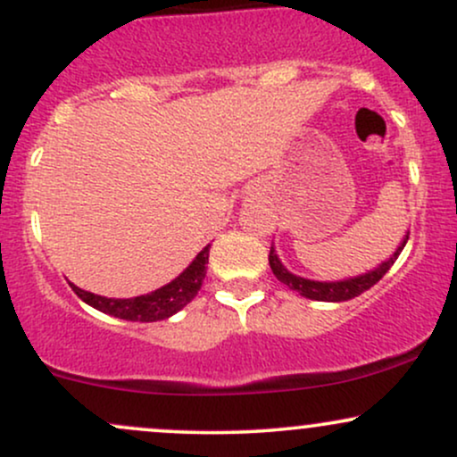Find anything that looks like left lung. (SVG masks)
<instances>
[{
    "instance_id": "obj_1",
    "label": "left lung",
    "mask_w": 457,
    "mask_h": 457,
    "mask_svg": "<svg viewBox=\"0 0 457 457\" xmlns=\"http://www.w3.org/2000/svg\"><path fill=\"white\" fill-rule=\"evenodd\" d=\"M408 243V232L403 234V238L397 245V249L386 258L385 262H380L376 269L361 272V275L354 277H345V279H337V281H316V279H307V277L295 275L292 270H287L283 266V262L277 255L275 245L270 246V255H269V264L275 277L279 279L283 286H287L290 290L298 292L301 296L312 298V301H324V303H342V301H350V298L363 295L365 290H370L374 283H378L382 277L386 275V270L391 269L393 262L397 260V255L402 253V249Z\"/></svg>"
}]
</instances>
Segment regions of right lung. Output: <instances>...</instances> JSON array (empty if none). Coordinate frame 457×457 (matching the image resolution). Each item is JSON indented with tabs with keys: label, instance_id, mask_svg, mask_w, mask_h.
Masks as SVG:
<instances>
[{
	"label": "right lung",
	"instance_id": "right-lung-1",
	"mask_svg": "<svg viewBox=\"0 0 457 457\" xmlns=\"http://www.w3.org/2000/svg\"><path fill=\"white\" fill-rule=\"evenodd\" d=\"M208 253H211V245L204 246V249L195 255V260H193L176 279L165 283L159 290L148 292V295L141 296L107 298L81 290L75 283H71V286L83 303L98 309V312L109 313V316L130 320V322H159V320H167L174 316V313L180 312L182 307H187L188 303L197 296L199 287H202L204 283V277H206Z\"/></svg>",
	"mask_w": 457,
	"mask_h": 457
}]
</instances>
